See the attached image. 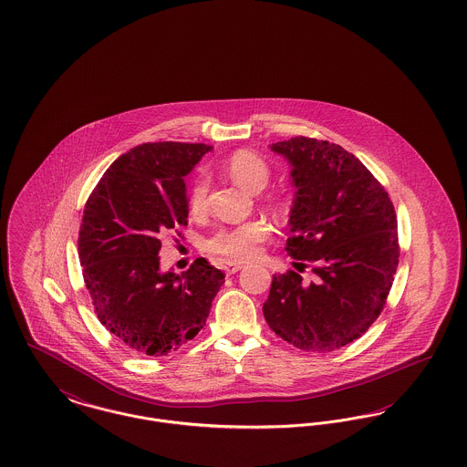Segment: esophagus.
<instances>
[{"label":"esophagus","instance_id":"obj_1","mask_svg":"<svg viewBox=\"0 0 467 467\" xmlns=\"http://www.w3.org/2000/svg\"><path fill=\"white\" fill-rule=\"evenodd\" d=\"M242 268H244V263H225V265H223V270H225V274H229V275L240 272Z\"/></svg>","mask_w":467,"mask_h":467}]
</instances>
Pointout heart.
<instances>
[{
	"label": "heart",
	"instance_id": "b5f03b06",
	"mask_svg": "<svg viewBox=\"0 0 467 467\" xmlns=\"http://www.w3.org/2000/svg\"><path fill=\"white\" fill-rule=\"evenodd\" d=\"M227 172L231 178L251 192H261L270 181V165L252 150H236L229 156ZM208 180L199 176L192 182L188 192V210L193 216L206 213L208 208ZM270 234V227L265 220L254 218L233 227H220L204 240V249L225 261L251 259Z\"/></svg>",
	"mask_w": 467,
	"mask_h": 467
}]
</instances>
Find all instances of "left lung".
Masks as SVG:
<instances>
[{"instance_id":"1","label":"left lung","mask_w":467,"mask_h":467,"mask_svg":"<svg viewBox=\"0 0 467 467\" xmlns=\"http://www.w3.org/2000/svg\"><path fill=\"white\" fill-rule=\"evenodd\" d=\"M296 188L286 251L296 272L274 275L265 320L289 345L332 352L384 309L398 266V223L384 186L341 145L295 137L270 145ZM312 266V279L299 274Z\"/></svg>"}]
</instances>
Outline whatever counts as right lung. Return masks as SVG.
Here are the masks:
<instances>
[{"mask_svg": "<svg viewBox=\"0 0 467 467\" xmlns=\"http://www.w3.org/2000/svg\"><path fill=\"white\" fill-rule=\"evenodd\" d=\"M212 145L154 142L119 156L90 193L78 254L99 322L137 354L160 358L206 325L223 274L204 257L160 270V236L186 225L184 176Z\"/></svg>", "mask_w": 467, "mask_h": 467, "instance_id": "add662e5", "label": "right lung"}]
</instances>
